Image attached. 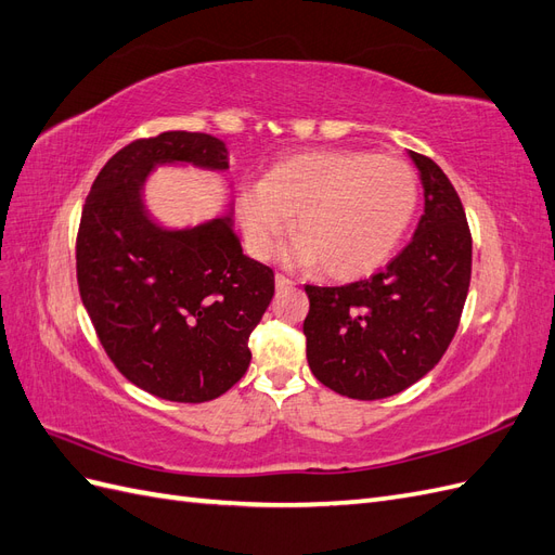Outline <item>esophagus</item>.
<instances>
[{"mask_svg":"<svg viewBox=\"0 0 555 555\" xmlns=\"http://www.w3.org/2000/svg\"><path fill=\"white\" fill-rule=\"evenodd\" d=\"M275 287L282 292V289H289V287H294V280H289L287 275H282V273H278L275 275Z\"/></svg>","mask_w":555,"mask_h":555,"instance_id":"obj_1","label":"esophagus"}]
</instances>
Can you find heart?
Segmentation results:
<instances>
[{"instance_id":"obj_1","label":"heart","mask_w":555,"mask_h":555,"mask_svg":"<svg viewBox=\"0 0 555 555\" xmlns=\"http://www.w3.org/2000/svg\"><path fill=\"white\" fill-rule=\"evenodd\" d=\"M416 206L418 178L408 162L367 150H314L275 164L245 190L238 217L255 257L273 255L294 217L292 261L357 280L393 255Z\"/></svg>"}]
</instances>
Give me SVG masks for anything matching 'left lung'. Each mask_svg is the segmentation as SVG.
<instances>
[{
    "instance_id": "left-lung-1",
    "label": "left lung",
    "mask_w": 555,
    "mask_h": 555,
    "mask_svg": "<svg viewBox=\"0 0 555 555\" xmlns=\"http://www.w3.org/2000/svg\"><path fill=\"white\" fill-rule=\"evenodd\" d=\"M426 206L412 241L367 280L306 284L312 375L354 400L389 398L433 371L461 324L473 275V233L451 180L410 153Z\"/></svg>"
}]
</instances>
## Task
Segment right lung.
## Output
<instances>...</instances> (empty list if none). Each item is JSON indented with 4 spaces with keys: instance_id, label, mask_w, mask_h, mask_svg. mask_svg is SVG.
I'll return each instance as SVG.
<instances>
[{
    "instance_id": "obj_1",
    "label": "right lung",
    "mask_w": 555,
    "mask_h": 555,
    "mask_svg": "<svg viewBox=\"0 0 555 555\" xmlns=\"http://www.w3.org/2000/svg\"><path fill=\"white\" fill-rule=\"evenodd\" d=\"M169 162L229 169L210 133L164 131L125 145L82 206L76 278L117 371L157 398L206 402L245 375L247 338L275 294V273L243 255L229 217L184 231L147 220L141 182Z\"/></svg>"
}]
</instances>
